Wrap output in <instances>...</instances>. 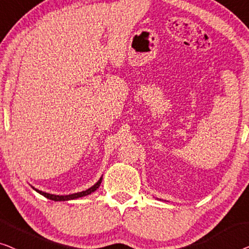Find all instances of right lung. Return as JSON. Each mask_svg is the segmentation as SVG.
Here are the masks:
<instances>
[{
	"instance_id": "add662e5",
	"label": "right lung",
	"mask_w": 249,
	"mask_h": 249,
	"mask_svg": "<svg viewBox=\"0 0 249 249\" xmlns=\"http://www.w3.org/2000/svg\"><path fill=\"white\" fill-rule=\"evenodd\" d=\"M101 179H103V177L100 178L99 180L97 181L96 184L93 185V186H91L88 190L83 191V192H79V193H75V194H70V195H54V194H48V193H45V192H41L39 190H36V192L38 193L44 195L45 197L52 199V201H69V199H75V198H79V197H82V196H87L91 193H93L94 191H97V188L100 186L101 184Z\"/></svg>"
}]
</instances>
